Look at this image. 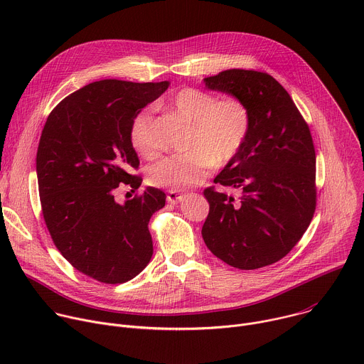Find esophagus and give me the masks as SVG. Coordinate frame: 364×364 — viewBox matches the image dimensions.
<instances>
[{
    "label": "esophagus",
    "instance_id": "obj_1",
    "mask_svg": "<svg viewBox=\"0 0 364 364\" xmlns=\"http://www.w3.org/2000/svg\"><path fill=\"white\" fill-rule=\"evenodd\" d=\"M183 198H184V194H180V193H177V191H168V194H167V201L171 203V204H177V203H180Z\"/></svg>",
    "mask_w": 364,
    "mask_h": 364
}]
</instances>
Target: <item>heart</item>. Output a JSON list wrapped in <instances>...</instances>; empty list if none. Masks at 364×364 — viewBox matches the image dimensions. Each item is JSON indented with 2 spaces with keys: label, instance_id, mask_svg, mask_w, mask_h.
<instances>
[{
  "label": "heart",
  "instance_id": "obj_1",
  "mask_svg": "<svg viewBox=\"0 0 364 364\" xmlns=\"http://www.w3.org/2000/svg\"><path fill=\"white\" fill-rule=\"evenodd\" d=\"M174 111L191 124L186 148L188 152L171 155L148 170L151 184L171 191L203 183L212 166L230 163L243 146L250 131V112L246 103L218 96L197 87H184L173 97ZM132 146L146 159L157 157L161 145L151 108L139 111L129 129Z\"/></svg>",
  "mask_w": 364,
  "mask_h": 364
}]
</instances>
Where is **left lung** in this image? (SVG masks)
Here are the masks:
<instances>
[{
    "mask_svg": "<svg viewBox=\"0 0 364 364\" xmlns=\"http://www.w3.org/2000/svg\"><path fill=\"white\" fill-rule=\"evenodd\" d=\"M204 83L242 99L252 121L243 146L215 178L237 188L239 201L215 186L204 190L210 205L204 243L237 269L272 265L299 242L316 212L313 136L289 93L265 72L230 69Z\"/></svg>",
    "mask_w": 364,
    "mask_h": 364,
    "instance_id": "obj_1",
    "label": "left lung"
}]
</instances>
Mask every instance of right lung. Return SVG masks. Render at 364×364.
Returning <instances> with one entry per match:
<instances>
[{
  "instance_id": "right-lung-1",
  "label": "right lung",
  "mask_w": 364,
  "mask_h": 364,
  "mask_svg": "<svg viewBox=\"0 0 364 364\" xmlns=\"http://www.w3.org/2000/svg\"><path fill=\"white\" fill-rule=\"evenodd\" d=\"M168 86L93 82L65 97L43 128L36 170L46 226L66 261L99 282H127L151 261L148 223L166 194L146 187L121 204L115 193L141 186L131 122Z\"/></svg>"
}]
</instances>
